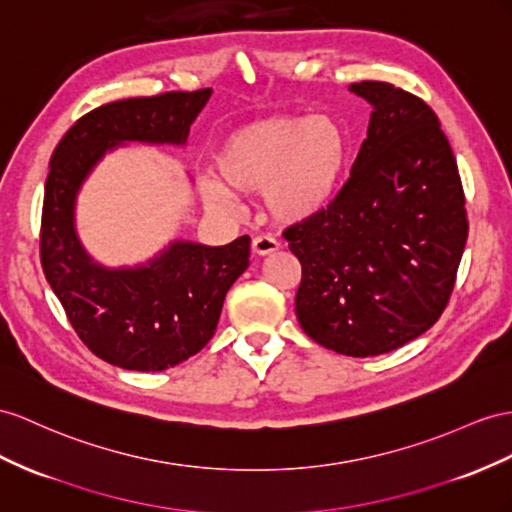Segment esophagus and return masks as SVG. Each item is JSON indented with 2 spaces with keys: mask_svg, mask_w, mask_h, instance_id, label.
<instances>
[{
  "mask_svg": "<svg viewBox=\"0 0 512 512\" xmlns=\"http://www.w3.org/2000/svg\"><path fill=\"white\" fill-rule=\"evenodd\" d=\"M279 248V242L270 238V235H257V238H253V253L255 255H270Z\"/></svg>",
  "mask_w": 512,
  "mask_h": 512,
  "instance_id": "esophagus-1",
  "label": "esophagus"
}]
</instances>
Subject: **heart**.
Instances as JSON below:
<instances>
[{"label": "heart", "mask_w": 512, "mask_h": 512, "mask_svg": "<svg viewBox=\"0 0 512 512\" xmlns=\"http://www.w3.org/2000/svg\"><path fill=\"white\" fill-rule=\"evenodd\" d=\"M350 134L333 116L281 114L235 129L214 155L216 177L203 181L207 203L261 194L266 214L285 225L320 216L333 205L350 164Z\"/></svg>", "instance_id": "heart-1"}]
</instances>
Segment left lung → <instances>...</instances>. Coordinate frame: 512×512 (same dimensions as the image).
I'll list each match as a JSON object with an SVG mask.
<instances>
[{
	"instance_id": "8db88e82",
	"label": "left lung",
	"mask_w": 512,
	"mask_h": 512,
	"mask_svg": "<svg viewBox=\"0 0 512 512\" xmlns=\"http://www.w3.org/2000/svg\"><path fill=\"white\" fill-rule=\"evenodd\" d=\"M374 108L333 205L287 227L303 266L296 318L320 346L376 357L426 333L467 242L463 183L437 114L387 82L350 84Z\"/></svg>"
}]
</instances>
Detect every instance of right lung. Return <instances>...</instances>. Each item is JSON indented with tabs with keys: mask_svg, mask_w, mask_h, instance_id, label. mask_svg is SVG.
Instances as JSON below:
<instances>
[{
	"mask_svg": "<svg viewBox=\"0 0 512 512\" xmlns=\"http://www.w3.org/2000/svg\"><path fill=\"white\" fill-rule=\"evenodd\" d=\"M212 88L106 103L84 114L51 155L41 220V264L75 333L123 370L162 372L216 333L229 287L248 268L251 238L225 246L170 242L134 268H106L75 231V199L103 155L125 142L186 144Z\"/></svg>",
	"mask_w": 512,
	"mask_h": 512,
	"instance_id": "1",
	"label": "right lung"
}]
</instances>
